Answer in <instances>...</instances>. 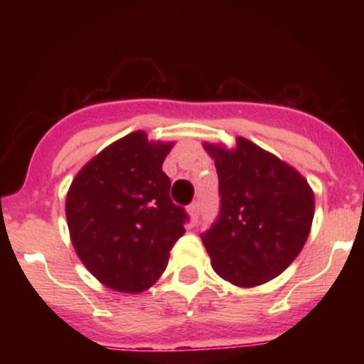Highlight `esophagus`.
Segmentation results:
<instances>
[{"instance_id":"esophagus-1","label":"esophagus","mask_w":364,"mask_h":364,"mask_svg":"<svg viewBox=\"0 0 364 364\" xmlns=\"http://www.w3.org/2000/svg\"><path fill=\"white\" fill-rule=\"evenodd\" d=\"M188 214L191 217V223H196L200 217V202H193L190 207H188Z\"/></svg>"}]
</instances>
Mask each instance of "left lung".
<instances>
[{
    "mask_svg": "<svg viewBox=\"0 0 364 364\" xmlns=\"http://www.w3.org/2000/svg\"><path fill=\"white\" fill-rule=\"evenodd\" d=\"M203 149L215 162L220 195L219 217L202 235L212 269L240 287L272 281L306 243L313 190L294 168L243 136L232 149Z\"/></svg>",
    "mask_w": 364,
    "mask_h": 364,
    "instance_id": "obj_1",
    "label": "left lung"
}]
</instances>
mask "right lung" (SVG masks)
<instances>
[{"mask_svg":"<svg viewBox=\"0 0 364 364\" xmlns=\"http://www.w3.org/2000/svg\"><path fill=\"white\" fill-rule=\"evenodd\" d=\"M173 141L145 132L116 140L78 171L66 195L75 252L106 287L136 294L154 286L188 215L169 196L162 162Z\"/></svg>","mask_w":364,"mask_h":364,"instance_id":"add662e5","label":"right lung"}]
</instances>
